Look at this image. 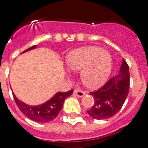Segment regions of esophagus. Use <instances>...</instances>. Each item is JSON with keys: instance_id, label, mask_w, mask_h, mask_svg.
I'll return each instance as SVG.
<instances>
[{"instance_id": "1", "label": "esophagus", "mask_w": 148, "mask_h": 148, "mask_svg": "<svg viewBox=\"0 0 148 148\" xmlns=\"http://www.w3.org/2000/svg\"><path fill=\"white\" fill-rule=\"evenodd\" d=\"M74 95H76L78 97H82L83 96H84L85 93L84 92H83L82 90H79V89H75L74 91Z\"/></svg>"}]
</instances>
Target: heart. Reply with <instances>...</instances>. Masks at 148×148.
<instances>
[{
	"instance_id": "obj_1",
	"label": "heart",
	"mask_w": 148,
	"mask_h": 148,
	"mask_svg": "<svg viewBox=\"0 0 148 148\" xmlns=\"http://www.w3.org/2000/svg\"><path fill=\"white\" fill-rule=\"evenodd\" d=\"M66 64L71 71L81 70V79L86 86L97 88L108 79L112 59L104 49L97 46H84L71 51L67 56Z\"/></svg>"
}]
</instances>
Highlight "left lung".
Here are the masks:
<instances>
[{"label":"left lung","mask_w":148,"mask_h":148,"mask_svg":"<svg viewBox=\"0 0 148 148\" xmlns=\"http://www.w3.org/2000/svg\"><path fill=\"white\" fill-rule=\"evenodd\" d=\"M130 88L129 66L123 59L120 72L110 79L102 88L90 92L95 104L87 113L97 120L108 119L115 115L125 102Z\"/></svg>","instance_id":"8db88e82"}]
</instances>
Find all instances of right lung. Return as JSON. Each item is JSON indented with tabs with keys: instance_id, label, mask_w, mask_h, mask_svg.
Here are the masks:
<instances>
[{
	"instance_id": "obj_1",
	"label": "right lung",
	"mask_w": 148,
	"mask_h": 148,
	"mask_svg": "<svg viewBox=\"0 0 148 148\" xmlns=\"http://www.w3.org/2000/svg\"><path fill=\"white\" fill-rule=\"evenodd\" d=\"M36 47V45L31 46L25 50L23 53L32 50ZM73 90L66 92H57L53 97L42 104L30 106L19 100L14 93H13L15 102L20 109L21 112L31 120L38 122H48L56 118L59 112L63 107L64 102L68 97L71 96Z\"/></svg>"
}]
</instances>
